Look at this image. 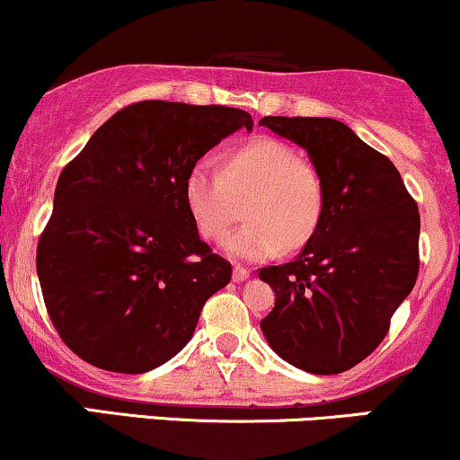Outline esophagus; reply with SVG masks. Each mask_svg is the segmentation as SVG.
<instances>
[{"instance_id":"1","label":"esophagus","mask_w":460,"mask_h":460,"mask_svg":"<svg viewBox=\"0 0 460 460\" xmlns=\"http://www.w3.org/2000/svg\"><path fill=\"white\" fill-rule=\"evenodd\" d=\"M248 274H251V270L242 268V265H235L234 268V283H244L248 279Z\"/></svg>"}]
</instances>
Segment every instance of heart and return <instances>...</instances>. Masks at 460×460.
<instances>
[{"instance_id": "obj_1", "label": "heart", "mask_w": 460, "mask_h": 460, "mask_svg": "<svg viewBox=\"0 0 460 460\" xmlns=\"http://www.w3.org/2000/svg\"><path fill=\"white\" fill-rule=\"evenodd\" d=\"M248 192V220L223 242L229 257L263 261L283 248L302 246L317 229L323 209L319 175L279 139L261 137L244 143L229 154L226 167L199 160L184 181L188 212L208 240L226 234L235 216V195Z\"/></svg>"}]
</instances>
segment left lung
I'll list each match as a JSON object with an SVG mask.
<instances>
[{
	"label": "left lung",
	"mask_w": 460,
	"mask_h": 460,
	"mask_svg": "<svg viewBox=\"0 0 460 460\" xmlns=\"http://www.w3.org/2000/svg\"><path fill=\"white\" fill-rule=\"evenodd\" d=\"M311 158L323 209L302 252L259 272L276 293L261 321L270 347L313 375L370 356L418 279V206L390 158L330 118H263Z\"/></svg>",
	"instance_id": "1"
}]
</instances>
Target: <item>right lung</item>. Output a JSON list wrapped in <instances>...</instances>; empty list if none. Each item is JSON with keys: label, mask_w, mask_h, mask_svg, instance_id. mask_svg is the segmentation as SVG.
<instances>
[{"label": "right lung", "mask_w": 460, "mask_h": 460, "mask_svg": "<svg viewBox=\"0 0 460 460\" xmlns=\"http://www.w3.org/2000/svg\"><path fill=\"white\" fill-rule=\"evenodd\" d=\"M251 113L146 101L118 111L59 175L36 252L49 317L81 359L139 375L186 347L231 280L188 212V171Z\"/></svg>", "instance_id": "add662e5"}]
</instances>
